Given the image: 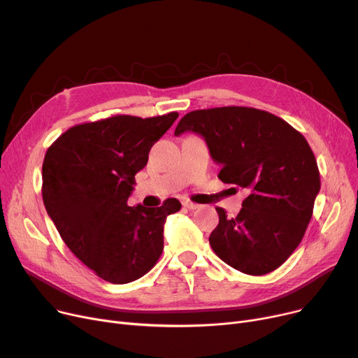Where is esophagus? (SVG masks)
Listing matches in <instances>:
<instances>
[{
    "label": "esophagus",
    "mask_w": 358,
    "mask_h": 358,
    "mask_svg": "<svg viewBox=\"0 0 358 358\" xmlns=\"http://www.w3.org/2000/svg\"><path fill=\"white\" fill-rule=\"evenodd\" d=\"M182 206H184V208H187V209H190V210H194V209L200 208V204L193 203L190 200H182Z\"/></svg>",
    "instance_id": "34e87169"
}]
</instances>
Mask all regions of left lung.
<instances>
[{
    "mask_svg": "<svg viewBox=\"0 0 358 358\" xmlns=\"http://www.w3.org/2000/svg\"><path fill=\"white\" fill-rule=\"evenodd\" d=\"M184 131L203 136L223 182L248 192L236 217L216 208L215 254L245 274L274 271L302 241L321 190L308 141L271 113L238 106L187 113L174 135Z\"/></svg>",
    "mask_w": 358,
    "mask_h": 358,
    "instance_id": "1",
    "label": "left lung"
}]
</instances>
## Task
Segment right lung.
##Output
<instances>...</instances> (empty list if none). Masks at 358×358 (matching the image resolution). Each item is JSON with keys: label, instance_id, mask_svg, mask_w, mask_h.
<instances>
[{"label": "right lung", "instance_id": "add662e5", "mask_svg": "<svg viewBox=\"0 0 358 358\" xmlns=\"http://www.w3.org/2000/svg\"><path fill=\"white\" fill-rule=\"evenodd\" d=\"M177 117L119 115L77 124L46 150V212L72 254L108 283H130L157 264L166 216L181 209L177 199L161 208L127 206L150 148Z\"/></svg>", "mask_w": 358, "mask_h": 358}]
</instances>
